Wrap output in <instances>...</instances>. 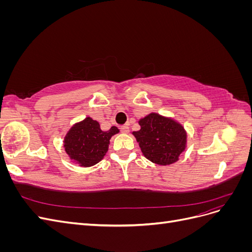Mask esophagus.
Returning <instances> with one entry per match:
<instances>
[{"mask_svg":"<svg viewBox=\"0 0 252 252\" xmlns=\"http://www.w3.org/2000/svg\"><path fill=\"white\" fill-rule=\"evenodd\" d=\"M121 131L123 132V133H128L129 132V126L128 125H123V126H121Z\"/></svg>","mask_w":252,"mask_h":252,"instance_id":"obj_1","label":"esophagus"}]
</instances>
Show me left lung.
<instances>
[{"label": "left lung", "instance_id": "8db88e82", "mask_svg": "<svg viewBox=\"0 0 252 252\" xmlns=\"http://www.w3.org/2000/svg\"><path fill=\"white\" fill-rule=\"evenodd\" d=\"M141 129L133 131L141 150L148 159L158 165L178 161L185 149L186 132L182 125L158 113H150L140 121Z\"/></svg>", "mask_w": 252, "mask_h": 252}]
</instances>
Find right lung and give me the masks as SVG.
I'll return each mask as SVG.
<instances>
[{
  "label": "right lung",
  "instance_id": "add662e5",
  "mask_svg": "<svg viewBox=\"0 0 252 252\" xmlns=\"http://www.w3.org/2000/svg\"><path fill=\"white\" fill-rule=\"evenodd\" d=\"M119 132L116 126L103 131L100 124L91 118H86L81 123L74 125L64 140L67 155L81 166L95 165L104 158L109 147V140Z\"/></svg>",
  "mask_w": 252,
  "mask_h": 252
}]
</instances>
